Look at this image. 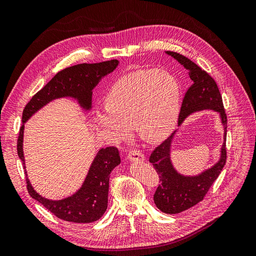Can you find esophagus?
Wrapping results in <instances>:
<instances>
[{
  "instance_id": "1",
  "label": "esophagus",
  "mask_w": 256,
  "mask_h": 256,
  "mask_svg": "<svg viewBox=\"0 0 256 256\" xmlns=\"http://www.w3.org/2000/svg\"><path fill=\"white\" fill-rule=\"evenodd\" d=\"M128 158L130 162H144L146 158L144 156L141 154L139 150H130L128 155Z\"/></svg>"
}]
</instances>
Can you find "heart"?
<instances>
[{
  "mask_svg": "<svg viewBox=\"0 0 256 256\" xmlns=\"http://www.w3.org/2000/svg\"><path fill=\"white\" fill-rule=\"evenodd\" d=\"M106 106L94 110V123L112 139L123 140L130 124L150 142L168 137L175 128L180 102L177 80L164 70H137L123 76L106 94Z\"/></svg>",
  "mask_w": 256,
  "mask_h": 256,
  "instance_id": "b5f03b06",
  "label": "heart"
}]
</instances>
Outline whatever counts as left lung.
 Here are the masks:
<instances>
[{"label": "left lung", "instance_id": "1", "mask_svg": "<svg viewBox=\"0 0 256 256\" xmlns=\"http://www.w3.org/2000/svg\"><path fill=\"white\" fill-rule=\"evenodd\" d=\"M166 54L182 64L192 80V85L186 92L182 104L178 126L180 128L184 120L195 112L213 110L218 114L224 128V142L218 160L212 166L196 175L179 173L173 164L172 148L179 128L150 154V162L155 168L160 182L154 194V202L164 213L177 214L202 202L224 168L226 159V116L220 90L211 76L180 54L174 52H166Z\"/></svg>", "mask_w": 256, "mask_h": 256}]
</instances>
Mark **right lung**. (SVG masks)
<instances>
[{
  "label": "right lung",
  "instance_id": "1",
  "mask_svg": "<svg viewBox=\"0 0 256 256\" xmlns=\"http://www.w3.org/2000/svg\"><path fill=\"white\" fill-rule=\"evenodd\" d=\"M118 64L119 61L114 59L94 64L82 63L65 68L56 74L41 90L38 92L23 110V124L18 138V155L25 168L28 193L58 218L65 222H94L106 213L108 209L110 174L120 164L118 150L114 146L100 148L77 192L63 200H48L34 190L27 176L23 152L25 123L50 102L61 98H70L77 101L79 106L88 112L92 110V90L104 77L115 70Z\"/></svg>",
  "mask_w": 256,
  "mask_h": 256
}]
</instances>
